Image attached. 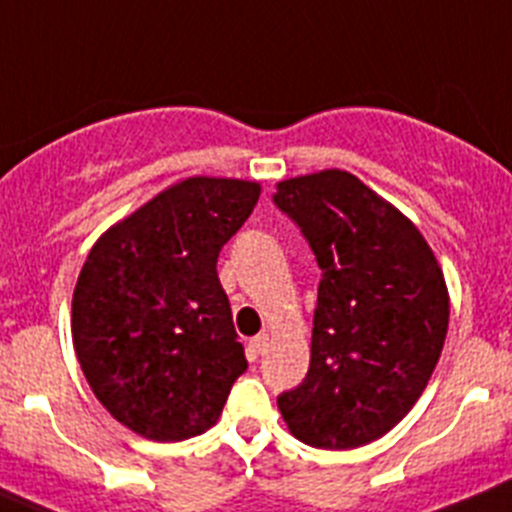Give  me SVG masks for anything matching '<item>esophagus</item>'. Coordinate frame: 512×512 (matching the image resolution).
I'll use <instances>...</instances> for the list:
<instances>
[{
    "label": "esophagus",
    "mask_w": 512,
    "mask_h": 512,
    "mask_svg": "<svg viewBox=\"0 0 512 512\" xmlns=\"http://www.w3.org/2000/svg\"><path fill=\"white\" fill-rule=\"evenodd\" d=\"M248 347H251L253 354H264L266 347H269V334H259V337H253Z\"/></svg>",
    "instance_id": "obj_1"
}]
</instances>
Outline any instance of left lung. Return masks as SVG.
I'll return each instance as SVG.
<instances>
[{
    "instance_id": "obj_1",
    "label": "left lung",
    "mask_w": 512,
    "mask_h": 512,
    "mask_svg": "<svg viewBox=\"0 0 512 512\" xmlns=\"http://www.w3.org/2000/svg\"><path fill=\"white\" fill-rule=\"evenodd\" d=\"M321 269L311 362L279 397L291 435L349 450L415 407L450 321L445 274L420 228L357 175L329 168L276 183Z\"/></svg>"
}]
</instances>
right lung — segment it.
Listing matches in <instances>:
<instances>
[{
    "label": "right lung",
    "instance_id": "right-lung-1",
    "mask_svg": "<svg viewBox=\"0 0 512 512\" xmlns=\"http://www.w3.org/2000/svg\"><path fill=\"white\" fill-rule=\"evenodd\" d=\"M256 180L193 175L113 223L72 294V344L120 425L180 442L216 425L248 362L218 253L259 201Z\"/></svg>",
    "mask_w": 512,
    "mask_h": 512
}]
</instances>
